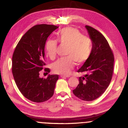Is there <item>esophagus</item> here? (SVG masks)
I'll use <instances>...</instances> for the list:
<instances>
[{
  "label": "esophagus",
  "instance_id": "esophagus-1",
  "mask_svg": "<svg viewBox=\"0 0 128 128\" xmlns=\"http://www.w3.org/2000/svg\"><path fill=\"white\" fill-rule=\"evenodd\" d=\"M60 77L62 78H68V77H70V76H67V75H61V76H60Z\"/></svg>",
  "mask_w": 128,
  "mask_h": 128
}]
</instances>
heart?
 <instances>
[{"label": "heart", "instance_id": "1", "mask_svg": "<svg viewBox=\"0 0 128 128\" xmlns=\"http://www.w3.org/2000/svg\"><path fill=\"white\" fill-rule=\"evenodd\" d=\"M58 41L61 44L67 46L66 58H61L51 66L52 72L56 74L67 75L70 73L74 64L85 62L92 54V41L87 36H83L78 29L73 28L62 29L58 34ZM57 42L55 40L48 39L45 43L46 55L50 58L55 56Z\"/></svg>", "mask_w": 128, "mask_h": 128}]
</instances>
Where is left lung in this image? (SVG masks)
<instances>
[{
    "label": "left lung",
    "mask_w": 128,
    "mask_h": 128,
    "mask_svg": "<svg viewBox=\"0 0 128 128\" xmlns=\"http://www.w3.org/2000/svg\"><path fill=\"white\" fill-rule=\"evenodd\" d=\"M92 48L90 56L78 72L84 73L79 78V84L73 92L85 101L96 99L105 92L111 82L114 68V55L108 42L101 33L89 26H85Z\"/></svg>",
    "instance_id": "obj_1"
}]
</instances>
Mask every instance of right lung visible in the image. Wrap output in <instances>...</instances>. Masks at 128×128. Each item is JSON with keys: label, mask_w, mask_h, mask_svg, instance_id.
Listing matches in <instances>:
<instances>
[{"label": "right lung", "mask_w": 128, "mask_h": 128, "mask_svg": "<svg viewBox=\"0 0 128 128\" xmlns=\"http://www.w3.org/2000/svg\"><path fill=\"white\" fill-rule=\"evenodd\" d=\"M58 26L49 24L34 26L24 34L13 54L12 72L20 92L34 102H43L54 94L58 74L40 77L45 65L44 48L47 39ZM45 71L50 72L49 68Z\"/></svg>", "instance_id": "add662e5"}]
</instances>
